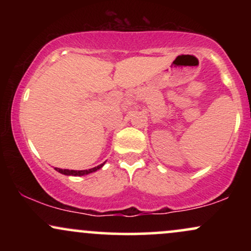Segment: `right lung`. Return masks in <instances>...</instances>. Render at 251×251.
<instances>
[{
    "mask_svg": "<svg viewBox=\"0 0 251 251\" xmlns=\"http://www.w3.org/2000/svg\"><path fill=\"white\" fill-rule=\"evenodd\" d=\"M103 164H100V165H98L97 168H93V169H88V170H80V171H75V170H66V169H59V168H55V170L57 172H60V174L62 175H67V176H83V175H88V174H92V172L97 171V170H99L100 168H102Z\"/></svg>",
    "mask_w": 251,
    "mask_h": 251,
    "instance_id": "1",
    "label": "right lung"
}]
</instances>
